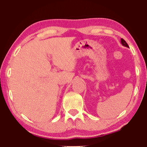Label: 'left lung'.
<instances>
[{
	"label": "left lung",
	"mask_w": 147,
	"mask_h": 147,
	"mask_svg": "<svg viewBox=\"0 0 147 147\" xmlns=\"http://www.w3.org/2000/svg\"><path fill=\"white\" fill-rule=\"evenodd\" d=\"M121 44L123 46H124V47H128V44L126 43V42L124 41V40L123 39H121Z\"/></svg>",
	"instance_id": "obj_1"
}]
</instances>
